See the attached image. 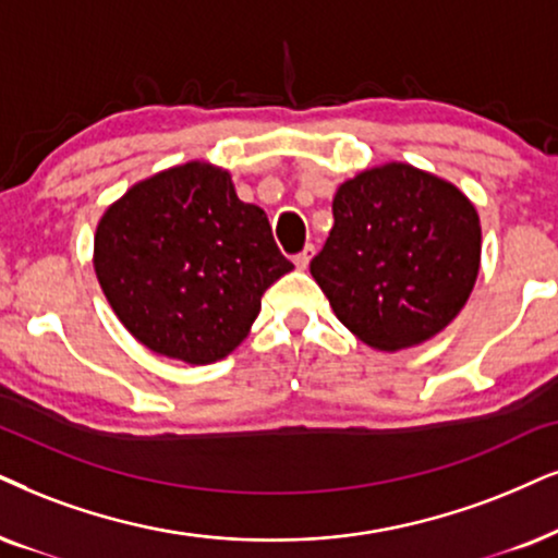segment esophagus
<instances>
[{
    "label": "esophagus",
    "instance_id": "34e87169",
    "mask_svg": "<svg viewBox=\"0 0 558 558\" xmlns=\"http://www.w3.org/2000/svg\"><path fill=\"white\" fill-rule=\"evenodd\" d=\"M312 257H314V246H306V250L299 252V255L293 257V263H295V267H301V270H306L308 263H312Z\"/></svg>",
    "mask_w": 558,
    "mask_h": 558
}]
</instances>
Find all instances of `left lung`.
I'll list each match as a JSON object with an SVG mask.
<instances>
[{"mask_svg":"<svg viewBox=\"0 0 558 558\" xmlns=\"http://www.w3.org/2000/svg\"><path fill=\"white\" fill-rule=\"evenodd\" d=\"M331 214L312 275L352 335L401 350L456 319L482 257L476 208L461 190L422 169L386 165L344 182Z\"/></svg>","mask_w":558,"mask_h":558,"instance_id":"obj_1","label":"left lung"}]
</instances>
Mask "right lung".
<instances>
[{"label":"right lung","mask_w":558,"mask_h":558,"mask_svg":"<svg viewBox=\"0 0 558 558\" xmlns=\"http://www.w3.org/2000/svg\"><path fill=\"white\" fill-rule=\"evenodd\" d=\"M291 270L265 210L201 161L138 182L95 236V272L118 319L149 350L190 365L227 357L263 293Z\"/></svg>","instance_id":"right-lung-1"}]
</instances>
